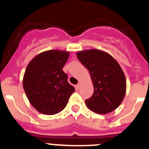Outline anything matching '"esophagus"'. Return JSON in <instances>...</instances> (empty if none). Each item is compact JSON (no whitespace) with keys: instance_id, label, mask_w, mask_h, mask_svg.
I'll use <instances>...</instances> for the list:
<instances>
[{"instance_id":"1","label":"esophagus","mask_w":149,"mask_h":149,"mask_svg":"<svg viewBox=\"0 0 149 149\" xmlns=\"http://www.w3.org/2000/svg\"><path fill=\"white\" fill-rule=\"evenodd\" d=\"M80 88H81V84H77V85H76V89H77V90H78Z\"/></svg>"}]
</instances>
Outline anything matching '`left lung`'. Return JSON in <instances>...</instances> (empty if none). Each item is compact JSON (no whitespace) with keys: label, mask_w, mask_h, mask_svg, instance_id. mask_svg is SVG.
Here are the masks:
<instances>
[{"label":"left lung","mask_w":149,"mask_h":149,"mask_svg":"<svg viewBox=\"0 0 149 149\" xmlns=\"http://www.w3.org/2000/svg\"><path fill=\"white\" fill-rule=\"evenodd\" d=\"M78 60L89 70L94 93L85 103L92 111L106 114L113 111L126 93L125 74L116 60L109 54L98 49L77 53Z\"/></svg>","instance_id":"left-lung-1"}]
</instances>
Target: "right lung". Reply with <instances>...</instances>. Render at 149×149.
<instances>
[{"instance_id": "add662e5", "label": "right lung", "mask_w": 149, "mask_h": 149, "mask_svg": "<svg viewBox=\"0 0 149 149\" xmlns=\"http://www.w3.org/2000/svg\"><path fill=\"white\" fill-rule=\"evenodd\" d=\"M68 51L50 50L36 56L29 63L23 87L30 103L39 113L54 115L65 108L74 88L68 82L63 68Z\"/></svg>"}]
</instances>
